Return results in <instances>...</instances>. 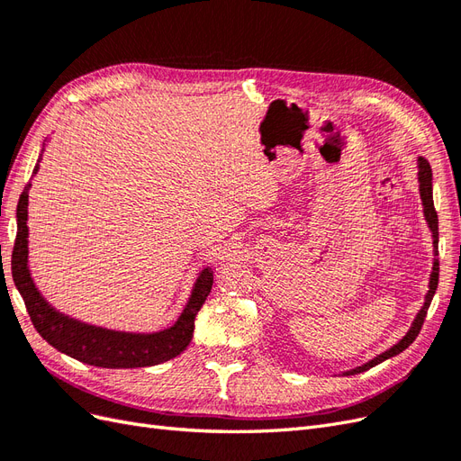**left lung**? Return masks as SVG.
Returning a JSON list of instances; mask_svg holds the SVG:
<instances>
[{
	"mask_svg": "<svg viewBox=\"0 0 461 461\" xmlns=\"http://www.w3.org/2000/svg\"><path fill=\"white\" fill-rule=\"evenodd\" d=\"M420 192H421V200H423V205H425V217H427V222H429V227H430L432 239H435V242H432V244H435V254L438 256V217H437L435 203H432V171H430V165H429V161L425 158H420ZM438 271H440L438 269V259H435V265H432V275H430V285H429L427 300L423 303L421 312L417 313V319L413 321V327L410 329V332L406 334V337H403L398 344H394L393 348H390V350L381 354L379 357L371 359L369 364L361 366V367H356V369L348 371L344 375H357L361 371H367V369H371L375 366H379V364H383L384 359L393 357V356H398L400 352L406 350V348L417 339V334L421 332V327L425 323V317H427V310H429V305H430V300H432V296H435L437 286H438Z\"/></svg>",
	"mask_w": 461,
	"mask_h": 461,
	"instance_id": "1",
	"label": "left lung"
}]
</instances>
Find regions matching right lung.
<instances>
[{
	"mask_svg": "<svg viewBox=\"0 0 461 461\" xmlns=\"http://www.w3.org/2000/svg\"><path fill=\"white\" fill-rule=\"evenodd\" d=\"M38 169L40 159L36 161L32 175H36ZM29 188L31 183L24 186L17 205V239L15 246H13L11 273L40 337L53 348H58L59 352L82 361V364L109 369L158 366L186 350L194 334V319H196L209 292H212L213 271H202L196 285H194L185 312L180 313L178 321L171 329L153 334H132L80 323L77 319L55 312L41 298L31 276L29 227H26V219H29Z\"/></svg>",
	"mask_w": 461,
	"mask_h": 461,
	"instance_id": "obj_1",
	"label": "right lung"
}]
</instances>
